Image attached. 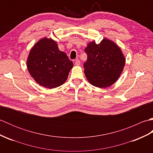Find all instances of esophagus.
<instances>
[{"label": "esophagus", "mask_w": 153, "mask_h": 153, "mask_svg": "<svg viewBox=\"0 0 153 153\" xmlns=\"http://www.w3.org/2000/svg\"><path fill=\"white\" fill-rule=\"evenodd\" d=\"M75 65H76V66H79V65H80V60H78V59L75 60Z\"/></svg>", "instance_id": "34e87169"}]
</instances>
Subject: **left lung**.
Listing matches in <instances>:
<instances>
[{
	"label": "left lung",
	"instance_id": "8db88e82",
	"mask_svg": "<svg viewBox=\"0 0 153 153\" xmlns=\"http://www.w3.org/2000/svg\"><path fill=\"white\" fill-rule=\"evenodd\" d=\"M85 52L87 60L83 64L84 72L89 82L99 88H105L114 83L122 74L126 60L118 46L104 39L99 44L93 41Z\"/></svg>",
	"mask_w": 153,
	"mask_h": 153
}]
</instances>
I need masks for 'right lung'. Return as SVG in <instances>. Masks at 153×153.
I'll list each match as a JSON object with an SVG mask.
<instances>
[{
	"label": "right lung",
	"mask_w": 153,
	"mask_h": 153,
	"mask_svg": "<svg viewBox=\"0 0 153 153\" xmlns=\"http://www.w3.org/2000/svg\"><path fill=\"white\" fill-rule=\"evenodd\" d=\"M73 66L66 53L59 51L56 42L47 38L34 45L27 61V70L35 82L49 89L62 85Z\"/></svg>",
	"instance_id": "add662e5"
}]
</instances>
